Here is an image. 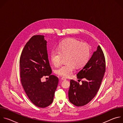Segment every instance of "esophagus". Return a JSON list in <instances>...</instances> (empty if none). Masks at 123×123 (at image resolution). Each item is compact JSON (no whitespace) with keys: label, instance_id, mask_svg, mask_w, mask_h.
Here are the masks:
<instances>
[{"label":"esophagus","instance_id":"esophagus-1","mask_svg":"<svg viewBox=\"0 0 123 123\" xmlns=\"http://www.w3.org/2000/svg\"><path fill=\"white\" fill-rule=\"evenodd\" d=\"M61 79V80H65L67 79V78H65V77H62Z\"/></svg>","mask_w":123,"mask_h":123}]
</instances>
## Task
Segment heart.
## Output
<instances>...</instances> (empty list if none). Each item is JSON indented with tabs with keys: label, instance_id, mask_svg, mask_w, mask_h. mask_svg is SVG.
Instances as JSON below:
<instances>
[{
	"label": "heart",
	"instance_id": "b5f03b06",
	"mask_svg": "<svg viewBox=\"0 0 123 123\" xmlns=\"http://www.w3.org/2000/svg\"><path fill=\"white\" fill-rule=\"evenodd\" d=\"M90 54L91 48L88 44L70 38L60 44L59 49L51 50L50 59L55 66H58L61 63L63 56H67V63L58 67L55 70V73L58 75L68 77L73 74L75 67L81 68L87 63Z\"/></svg>",
	"mask_w": 123,
	"mask_h": 123
}]
</instances>
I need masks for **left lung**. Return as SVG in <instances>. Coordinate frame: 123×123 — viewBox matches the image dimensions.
Here are the masks:
<instances>
[{
    "mask_svg": "<svg viewBox=\"0 0 123 123\" xmlns=\"http://www.w3.org/2000/svg\"><path fill=\"white\" fill-rule=\"evenodd\" d=\"M106 61L103 51L99 45L85 66L77 73L79 82L70 81L68 92L69 101L77 107L89 103L97 93L104 74ZM83 79L81 85L79 82Z\"/></svg>",
    "mask_w": 123,
    "mask_h": 123,
    "instance_id": "obj_1",
    "label": "left lung"
}]
</instances>
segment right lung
<instances>
[{
  "label": "right lung",
  "instance_id": "obj_1",
  "mask_svg": "<svg viewBox=\"0 0 123 123\" xmlns=\"http://www.w3.org/2000/svg\"><path fill=\"white\" fill-rule=\"evenodd\" d=\"M19 65L21 84L30 101L39 108L49 106L54 100L58 78L51 75L44 36L37 35L31 38L22 51ZM43 76H49V79L42 82L41 78Z\"/></svg>",
  "mask_w": 123,
  "mask_h": 123
}]
</instances>
